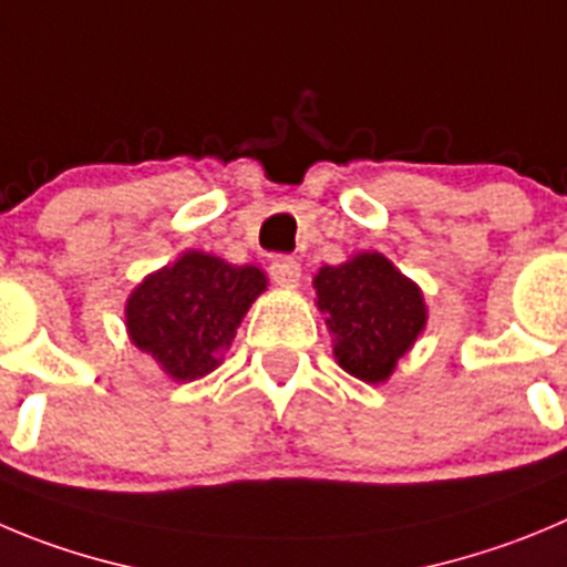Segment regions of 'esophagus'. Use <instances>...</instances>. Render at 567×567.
<instances>
[{
	"label": "esophagus",
	"mask_w": 567,
	"mask_h": 567,
	"mask_svg": "<svg viewBox=\"0 0 567 567\" xmlns=\"http://www.w3.org/2000/svg\"><path fill=\"white\" fill-rule=\"evenodd\" d=\"M271 277L274 282L279 285V288H296L301 279V266H299V259L293 257H277L271 262Z\"/></svg>",
	"instance_id": "obj_1"
}]
</instances>
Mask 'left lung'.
<instances>
[{
  "label": "left lung",
  "mask_w": 567,
  "mask_h": 567,
  "mask_svg": "<svg viewBox=\"0 0 567 567\" xmlns=\"http://www.w3.org/2000/svg\"><path fill=\"white\" fill-rule=\"evenodd\" d=\"M313 288L338 367L363 383H385L427 324L422 288L380 251L319 268Z\"/></svg>",
  "instance_id": "1"
}]
</instances>
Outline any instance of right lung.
I'll list each match as a JSON object with an SVG mask.
<instances>
[{"mask_svg":"<svg viewBox=\"0 0 567 567\" xmlns=\"http://www.w3.org/2000/svg\"><path fill=\"white\" fill-rule=\"evenodd\" d=\"M266 288L262 268L189 248L131 290L125 330L167 378L193 383L224 363L243 316Z\"/></svg>","mask_w":567,"mask_h":567,"instance_id":"1","label":"right lung"}]
</instances>
